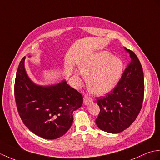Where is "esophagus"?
Here are the masks:
<instances>
[{"mask_svg": "<svg viewBox=\"0 0 160 160\" xmlns=\"http://www.w3.org/2000/svg\"><path fill=\"white\" fill-rule=\"evenodd\" d=\"M83 100H84V101H83L84 102V104H85V105H87L89 102H91L93 101L92 98H91L89 96H87V95H85V96H84Z\"/></svg>", "mask_w": 160, "mask_h": 160, "instance_id": "esophagus-1", "label": "esophagus"}]
</instances>
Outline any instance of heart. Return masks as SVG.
I'll list each match as a JSON object with an SVG mask.
<instances>
[{"label": "heart", "instance_id": "heart-1", "mask_svg": "<svg viewBox=\"0 0 160 160\" xmlns=\"http://www.w3.org/2000/svg\"><path fill=\"white\" fill-rule=\"evenodd\" d=\"M78 67L80 71H73L76 84H82L83 76L87 77V86L91 92L104 95L117 85L123 73L124 64L111 53L100 51L84 58Z\"/></svg>", "mask_w": 160, "mask_h": 160}]
</instances>
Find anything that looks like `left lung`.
Here are the masks:
<instances>
[{"label": "left lung", "mask_w": 160, "mask_h": 160, "mask_svg": "<svg viewBox=\"0 0 160 160\" xmlns=\"http://www.w3.org/2000/svg\"><path fill=\"white\" fill-rule=\"evenodd\" d=\"M124 49L130 55V63L114 89L97 100L100 112L96 125L111 133L123 131L135 120L144 99V73L141 63L134 52Z\"/></svg>", "instance_id": "left-lung-1"}]
</instances>
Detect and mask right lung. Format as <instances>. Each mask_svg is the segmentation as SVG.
<instances>
[{"label":"right lung","mask_w":160,"mask_h":160,"mask_svg":"<svg viewBox=\"0 0 160 160\" xmlns=\"http://www.w3.org/2000/svg\"><path fill=\"white\" fill-rule=\"evenodd\" d=\"M25 60L19 64L14 84L20 116L39 137L54 140L62 136L73 123V111L82 106L83 97L65 80L49 86L35 84L25 70Z\"/></svg>","instance_id":"obj_1"}]
</instances>
